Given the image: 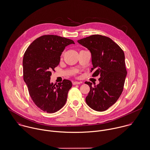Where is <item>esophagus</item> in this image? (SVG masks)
Wrapping results in <instances>:
<instances>
[{"label":"esophagus","instance_id":"obj_1","mask_svg":"<svg viewBox=\"0 0 150 150\" xmlns=\"http://www.w3.org/2000/svg\"><path fill=\"white\" fill-rule=\"evenodd\" d=\"M81 82H78V81H75V82H73V85H79V84H81Z\"/></svg>","mask_w":150,"mask_h":150}]
</instances>
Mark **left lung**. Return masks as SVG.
<instances>
[{
	"mask_svg": "<svg viewBox=\"0 0 150 150\" xmlns=\"http://www.w3.org/2000/svg\"><path fill=\"white\" fill-rule=\"evenodd\" d=\"M78 42L91 53L93 76H100L99 84L94 87L92 83L85 82L90 87L86 102L95 111H105L116 103L123 91L127 75L124 52L111 39L100 35H91Z\"/></svg>",
	"mask_w": 150,
	"mask_h": 150,
	"instance_id": "1",
	"label": "left lung"
}]
</instances>
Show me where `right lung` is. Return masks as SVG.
<instances>
[{
  "mask_svg": "<svg viewBox=\"0 0 150 150\" xmlns=\"http://www.w3.org/2000/svg\"><path fill=\"white\" fill-rule=\"evenodd\" d=\"M75 44L69 39L57 35H43L35 40L25 51L23 61V78L30 97L42 111L54 113L65 105L69 90V80L58 85L50 82L52 70L60 63L65 47Z\"/></svg>",
  "mask_w": 150,
  "mask_h": 150,
  "instance_id": "right-lung-1",
  "label": "right lung"
}]
</instances>
